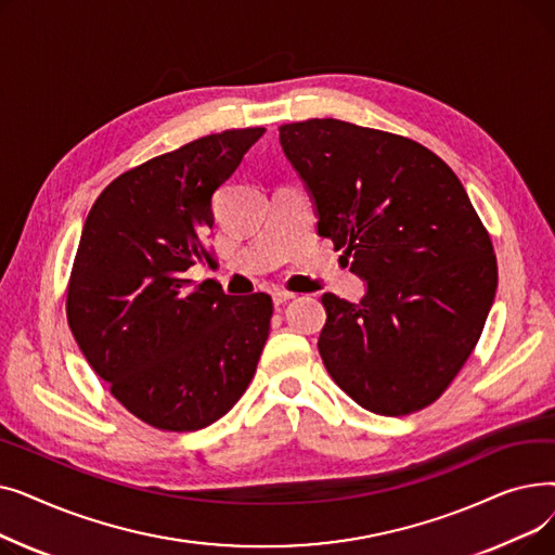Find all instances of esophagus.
I'll return each instance as SVG.
<instances>
[{"instance_id":"1","label":"esophagus","mask_w":555,"mask_h":555,"mask_svg":"<svg viewBox=\"0 0 555 555\" xmlns=\"http://www.w3.org/2000/svg\"><path fill=\"white\" fill-rule=\"evenodd\" d=\"M297 295L295 293H287V289H274V295H272V299H274V306H283L285 301H289V299H295Z\"/></svg>"}]
</instances>
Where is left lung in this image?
I'll return each instance as SVG.
<instances>
[{
	"label": "left lung",
	"instance_id": "obj_1",
	"mask_svg": "<svg viewBox=\"0 0 555 555\" xmlns=\"http://www.w3.org/2000/svg\"><path fill=\"white\" fill-rule=\"evenodd\" d=\"M279 132L314 197L319 236L369 285L360 304L322 297L319 356L364 410H425L481 337L498 289L488 229L454 170L414 139L337 119Z\"/></svg>",
	"mask_w": 555,
	"mask_h": 555
}]
</instances>
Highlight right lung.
<instances>
[{"label":"right lung","instance_id":"right-lung-1","mask_svg":"<svg viewBox=\"0 0 555 555\" xmlns=\"http://www.w3.org/2000/svg\"><path fill=\"white\" fill-rule=\"evenodd\" d=\"M266 128L224 130L112 180L85 220L67 322L109 393L145 425L195 431L247 391L272 297L224 295L186 272L211 262V197Z\"/></svg>","mask_w":555,"mask_h":555}]
</instances>
